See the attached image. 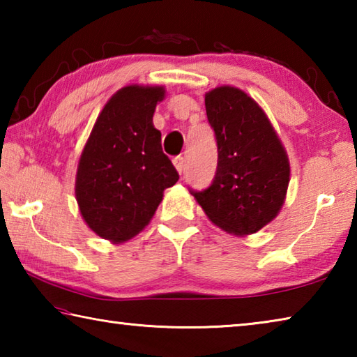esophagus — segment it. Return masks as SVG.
Returning <instances> with one entry per match:
<instances>
[{"mask_svg":"<svg viewBox=\"0 0 357 357\" xmlns=\"http://www.w3.org/2000/svg\"><path fill=\"white\" fill-rule=\"evenodd\" d=\"M173 165L176 167V170H178V173L181 174L184 172V168H185V160H184V157L183 155H178V157H174L173 159Z\"/></svg>","mask_w":357,"mask_h":357,"instance_id":"esophagus-1","label":"esophagus"}]
</instances>
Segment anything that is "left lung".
Returning <instances> with one entry per match:
<instances>
[{"instance_id": "obj_1", "label": "left lung", "mask_w": 357, "mask_h": 357, "mask_svg": "<svg viewBox=\"0 0 357 357\" xmlns=\"http://www.w3.org/2000/svg\"><path fill=\"white\" fill-rule=\"evenodd\" d=\"M204 105L219 160L213 184L192 195L223 231L253 234L285 203L288 154L263 108L243 89L217 86L204 94Z\"/></svg>"}]
</instances>
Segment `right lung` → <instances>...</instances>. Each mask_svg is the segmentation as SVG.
Segmentation results:
<instances>
[{
    "label": "right lung",
    "mask_w": 357,
    "mask_h": 357,
    "mask_svg": "<svg viewBox=\"0 0 357 357\" xmlns=\"http://www.w3.org/2000/svg\"><path fill=\"white\" fill-rule=\"evenodd\" d=\"M164 99L165 86L118 89L99 113L78 160V209L89 229L113 244L143 231L164 190L179 179L153 124Z\"/></svg>",
    "instance_id": "right-lung-1"
}]
</instances>
